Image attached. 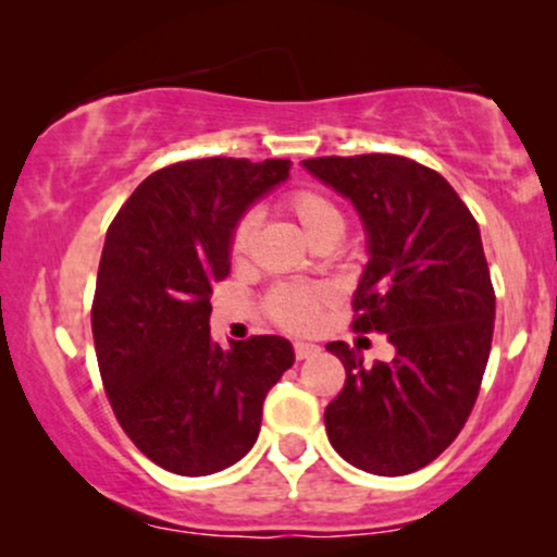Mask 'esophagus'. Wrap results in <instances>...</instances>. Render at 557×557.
Returning a JSON list of instances; mask_svg holds the SVG:
<instances>
[{"label":"esophagus","mask_w":557,"mask_h":557,"mask_svg":"<svg viewBox=\"0 0 557 557\" xmlns=\"http://www.w3.org/2000/svg\"><path fill=\"white\" fill-rule=\"evenodd\" d=\"M319 345H314V343H296V359L298 361H304V359H311V356H317L319 354Z\"/></svg>","instance_id":"obj_1"}]
</instances>
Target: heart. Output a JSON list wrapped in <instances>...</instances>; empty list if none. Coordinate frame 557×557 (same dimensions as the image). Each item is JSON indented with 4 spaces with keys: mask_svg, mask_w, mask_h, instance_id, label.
I'll return each instance as SVG.
<instances>
[{
    "mask_svg": "<svg viewBox=\"0 0 557 557\" xmlns=\"http://www.w3.org/2000/svg\"><path fill=\"white\" fill-rule=\"evenodd\" d=\"M283 209L298 222L306 238L314 243V246L319 240H337L343 235V212L330 196L319 194L314 188L290 190L283 198ZM253 235H257V216H240L238 225L233 230V238H230V251H233L235 259L246 257L253 243ZM330 287L324 285H283L267 300V309H270V317L280 327L309 332L319 324V314L330 304Z\"/></svg>",
    "mask_w": 557,
    "mask_h": 557,
    "instance_id": "b5f03b06",
    "label": "heart"
}]
</instances>
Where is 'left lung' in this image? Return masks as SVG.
<instances>
[{"label":"left lung","mask_w":557,"mask_h":557,"mask_svg":"<svg viewBox=\"0 0 557 557\" xmlns=\"http://www.w3.org/2000/svg\"><path fill=\"white\" fill-rule=\"evenodd\" d=\"M304 164L348 198L369 261L354 293V327L385 332L389 361L363 363L327 343L345 387L324 408L332 447L376 476L424 469L463 430L487 369L495 290L482 235L453 185L398 154L319 157Z\"/></svg>","instance_id":"1"}]
</instances>
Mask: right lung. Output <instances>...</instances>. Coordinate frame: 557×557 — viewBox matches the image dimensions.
I'll return each mask as SVG.
<instances>
[{
  "instance_id": "add662e5",
  "label": "right lung",
  "mask_w": 557,
  "mask_h": 557,
  "mask_svg": "<svg viewBox=\"0 0 557 557\" xmlns=\"http://www.w3.org/2000/svg\"><path fill=\"white\" fill-rule=\"evenodd\" d=\"M287 159L209 157L172 164L133 190L107 230L91 327L120 426L149 461L181 476L238 463L261 406L293 367L290 341H212V285L230 274V238Z\"/></svg>"
}]
</instances>
